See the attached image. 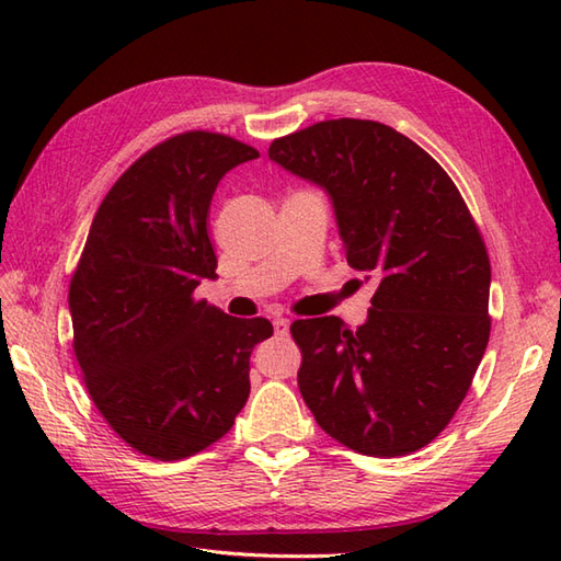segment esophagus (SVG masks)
<instances>
[{
	"instance_id": "34e87169",
	"label": "esophagus",
	"mask_w": 561,
	"mask_h": 561,
	"mask_svg": "<svg viewBox=\"0 0 561 561\" xmlns=\"http://www.w3.org/2000/svg\"><path fill=\"white\" fill-rule=\"evenodd\" d=\"M272 325H274V332H277V335H287L291 323H289V318H274Z\"/></svg>"
}]
</instances>
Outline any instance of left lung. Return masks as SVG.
Here are the masks:
<instances>
[{
  "label": "left lung",
  "mask_w": 561,
  "mask_h": 561,
  "mask_svg": "<svg viewBox=\"0 0 561 561\" xmlns=\"http://www.w3.org/2000/svg\"><path fill=\"white\" fill-rule=\"evenodd\" d=\"M270 159L325 190L350 267L376 279L368 320H294L299 390L325 434L376 458L444 432L490 342L492 267L448 173L410 137L340 117L274 139Z\"/></svg>",
  "instance_id": "left-lung-1"
}]
</instances>
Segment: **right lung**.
<instances>
[{
  "label": "right lung",
  "instance_id": "add662e5",
  "mask_svg": "<svg viewBox=\"0 0 561 561\" xmlns=\"http://www.w3.org/2000/svg\"><path fill=\"white\" fill-rule=\"evenodd\" d=\"M257 149L175 135L117 178L69 284L75 354L103 420L141 456L181 460L219 440L250 396V352L267 318H231L195 299L217 277L211 195Z\"/></svg>",
  "mask_w": 561,
  "mask_h": 561
}]
</instances>
